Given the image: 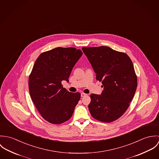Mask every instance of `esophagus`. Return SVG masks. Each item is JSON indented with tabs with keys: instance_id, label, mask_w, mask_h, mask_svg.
Here are the masks:
<instances>
[{
	"instance_id": "obj_1",
	"label": "esophagus",
	"mask_w": 159,
	"mask_h": 159,
	"mask_svg": "<svg viewBox=\"0 0 159 159\" xmlns=\"http://www.w3.org/2000/svg\"><path fill=\"white\" fill-rule=\"evenodd\" d=\"M86 95H87L86 93H81V97H85V96H86Z\"/></svg>"
}]
</instances>
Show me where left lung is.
Instances as JSON below:
<instances>
[{
    "mask_svg": "<svg viewBox=\"0 0 159 159\" xmlns=\"http://www.w3.org/2000/svg\"><path fill=\"white\" fill-rule=\"evenodd\" d=\"M83 52L102 81L103 91L100 95L92 93L88 105L95 119L111 122L125 112L137 88V78L133 63L124 52L108 46L83 47Z\"/></svg>",
    "mask_w": 159,
    "mask_h": 159,
    "instance_id": "left-lung-1",
    "label": "left lung"
}]
</instances>
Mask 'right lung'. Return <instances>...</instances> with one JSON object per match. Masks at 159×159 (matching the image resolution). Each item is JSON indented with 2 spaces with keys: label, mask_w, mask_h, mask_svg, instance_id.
<instances>
[{
  "label": "right lung",
  "mask_w": 159,
  "mask_h": 159,
  "mask_svg": "<svg viewBox=\"0 0 159 159\" xmlns=\"http://www.w3.org/2000/svg\"><path fill=\"white\" fill-rule=\"evenodd\" d=\"M82 55L80 49L58 47L42 53L34 65L29 79L30 97L41 116L51 124L68 120L80 100V93L68 92L61 82L69 81Z\"/></svg>",
  "instance_id": "right-lung-1"
}]
</instances>
